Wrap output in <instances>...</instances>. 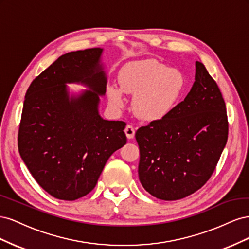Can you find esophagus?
<instances>
[{"instance_id":"1","label":"esophagus","mask_w":249,"mask_h":249,"mask_svg":"<svg viewBox=\"0 0 249 249\" xmlns=\"http://www.w3.org/2000/svg\"><path fill=\"white\" fill-rule=\"evenodd\" d=\"M124 133H125L127 138H129V139H133L134 136H135V129H134V127H133L132 125L127 124V125L125 126V129H124Z\"/></svg>"}]
</instances>
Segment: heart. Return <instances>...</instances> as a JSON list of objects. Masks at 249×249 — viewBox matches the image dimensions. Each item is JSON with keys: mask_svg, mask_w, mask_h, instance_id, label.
Returning a JSON list of instances; mask_svg holds the SVG:
<instances>
[{"mask_svg": "<svg viewBox=\"0 0 249 249\" xmlns=\"http://www.w3.org/2000/svg\"><path fill=\"white\" fill-rule=\"evenodd\" d=\"M119 88L109 86L107 96L113 108L124 107V94L134 96L133 109L146 122L168 117L185 92L183 73L157 61L145 59L126 64L118 76Z\"/></svg>", "mask_w": 249, "mask_h": 249, "instance_id": "b5f03b06", "label": "heart"}]
</instances>
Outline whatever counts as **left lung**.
I'll return each mask as SVG.
<instances>
[{
	"mask_svg": "<svg viewBox=\"0 0 249 249\" xmlns=\"http://www.w3.org/2000/svg\"><path fill=\"white\" fill-rule=\"evenodd\" d=\"M225 103L205 65L195 62L190 92L171 114L137 130L138 175L143 188L163 200L197 191L212 176L227 144Z\"/></svg>",
	"mask_w": 249,
	"mask_h": 249,
	"instance_id": "8db88e82",
	"label": "left lung"
}]
</instances>
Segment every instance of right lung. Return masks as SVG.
Here are the masks:
<instances>
[{"instance_id": "right-lung-1", "label": "right lung", "mask_w": 249, "mask_h": 249, "mask_svg": "<svg viewBox=\"0 0 249 249\" xmlns=\"http://www.w3.org/2000/svg\"><path fill=\"white\" fill-rule=\"evenodd\" d=\"M104 49L60 56L27 90L18 152L37 183L52 196L76 200L95 187L110 156L126 143L125 123L104 119ZM67 84L88 87L71 94Z\"/></svg>"}]
</instances>
